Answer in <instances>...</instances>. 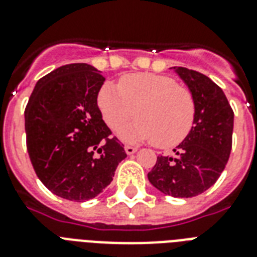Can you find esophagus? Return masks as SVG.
Here are the masks:
<instances>
[{
    "mask_svg": "<svg viewBox=\"0 0 257 257\" xmlns=\"http://www.w3.org/2000/svg\"><path fill=\"white\" fill-rule=\"evenodd\" d=\"M124 152H126L128 156H131V154L136 153L137 148H134V146H128V145H127V146H124Z\"/></svg>",
    "mask_w": 257,
    "mask_h": 257,
    "instance_id": "34e87169",
    "label": "esophagus"
}]
</instances>
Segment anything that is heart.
<instances>
[{
    "mask_svg": "<svg viewBox=\"0 0 257 257\" xmlns=\"http://www.w3.org/2000/svg\"><path fill=\"white\" fill-rule=\"evenodd\" d=\"M97 104L104 120L119 130L137 115L133 124L121 130L127 141H153L158 148H173L190 134L195 120V101L190 90L171 77L153 73H131L119 85H103Z\"/></svg>",
    "mask_w": 257,
    "mask_h": 257,
    "instance_id": "obj_1",
    "label": "heart"
}]
</instances>
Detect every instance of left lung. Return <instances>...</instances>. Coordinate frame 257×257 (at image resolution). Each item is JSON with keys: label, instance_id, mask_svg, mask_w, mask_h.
Listing matches in <instances>:
<instances>
[{"label": "left lung", "instance_id": "8db88e82", "mask_svg": "<svg viewBox=\"0 0 257 257\" xmlns=\"http://www.w3.org/2000/svg\"><path fill=\"white\" fill-rule=\"evenodd\" d=\"M172 69L192 93L194 126L173 149L175 156H158L148 179L163 194L192 198L209 190L226 167L234 113L223 90L209 77L187 67Z\"/></svg>", "mask_w": 257, "mask_h": 257}]
</instances>
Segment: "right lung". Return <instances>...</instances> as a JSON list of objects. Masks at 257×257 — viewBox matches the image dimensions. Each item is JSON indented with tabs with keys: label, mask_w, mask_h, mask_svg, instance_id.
Instances as JSON below:
<instances>
[{
	"label": "right lung",
	"mask_w": 257,
	"mask_h": 257,
	"mask_svg": "<svg viewBox=\"0 0 257 257\" xmlns=\"http://www.w3.org/2000/svg\"><path fill=\"white\" fill-rule=\"evenodd\" d=\"M101 71L71 63L40 78L26 107L27 150L53 194L85 202L101 194L127 157L97 107Z\"/></svg>",
	"instance_id": "add662e5"
}]
</instances>
